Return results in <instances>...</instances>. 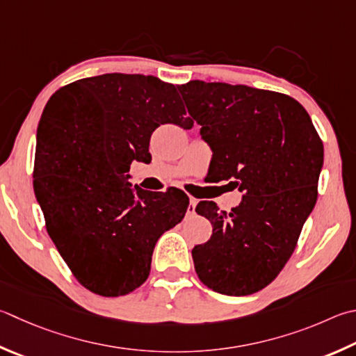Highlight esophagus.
Masks as SVG:
<instances>
[{
    "label": "esophagus",
    "mask_w": 356,
    "mask_h": 356,
    "mask_svg": "<svg viewBox=\"0 0 356 356\" xmlns=\"http://www.w3.org/2000/svg\"><path fill=\"white\" fill-rule=\"evenodd\" d=\"M196 205H197V199H196V197H193V196H190V207H188V213H195Z\"/></svg>",
    "instance_id": "34e87169"
}]
</instances>
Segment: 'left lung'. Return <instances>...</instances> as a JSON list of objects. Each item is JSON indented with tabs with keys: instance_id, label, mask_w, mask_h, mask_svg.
Segmentation results:
<instances>
[{
	"instance_id": "8db88e82",
	"label": "left lung",
	"mask_w": 356,
	"mask_h": 356,
	"mask_svg": "<svg viewBox=\"0 0 356 356\" xmlns=\"http://www.w3.org/2000/svg\"><path fill=\"white\" fill-rule=\"evenodd\" d=\"M202 126L219 180L244 191L229 215L200 200L211 238L191 250L199 280L216 293L248 296L285 266L318 199L324 145L300 102L288 95L222 82L179 87Z\"/></svg>"
}]
</instances>
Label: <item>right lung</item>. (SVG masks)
Wrapping results in <instances>:
<instances>
[{
    "instance_id": "obj_1",
    "label": "right lung",
    "mask_w": 356,
    "mask_h": 356,
    "mask_svg": "<svg viewBox=\"0 0 356 356\" xmlns=\"http://www.w3.org/2000/svg\"><path fill=\"white\" fill-rule=\"evenodd\" d=\"M193 126L172 83L143 74L86 77L51 96L37 131L34 191L44 225L83 288L132 293L151 270L159 238L182 221L188 196L127 182L134 160L151 161L160 124Z\"/></svg>"
}]
</instances>
